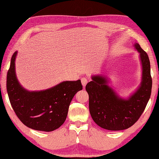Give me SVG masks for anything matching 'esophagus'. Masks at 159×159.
Instances as JSON below:
<instances>
[{
	"label": "esophagus",
	"instance_id": "1",
	"mask_svg": "<svg viewBox=\"0 0 159 159\" xmlns=\"http://www.w3.org/2000/svg\"><path fill=\"white\" fill-rule=\"evenodd\" d=\"M81 82H82V84L83 86H84V87H85V86L86 85V84L88 83L89 80H88V79L86 78V77H82V79H81Z\"/></svg>",
	"mask_w": 159,
	"mask_h": 159
}]
</instances>
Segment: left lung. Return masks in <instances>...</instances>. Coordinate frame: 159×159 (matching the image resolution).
<instances>
[{
    "label": "left lung",
    "mask_w": 159,
    "mask_h": 159,
    "mask_svg": "<svg viewBox=\"0 0 159 159\" xmlns=\"http://www.w3.org/2000/svg\"><path fill=\"white\" fill-rule=\"evenodd\" d=\"M134 48L140 53L142 81L140 86L128 99L119 98L102 75L92 76L86 86L89 96V111L93 121L108 130H122L134 125L143 112L150 99L152 80L148 54L138 43Z\"/></svg>",
    "instance_id": "left-lung-1"
}]
</instances>
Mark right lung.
Listing matches in <instances>:
<instances>
[{
  "label": "right lung",
  "mask_w": 159,
  "mask_h": 159,
  "mask_svg": "<svg viewBox=\"0 0 159 159\" xmlns=\"http://www.w3.org/2000/svg\"><path fill=\"white\" fill-rule=\"evenodd\" d=\"M13 54L7 75V90L13 109L26 126L35 130L51 132L65 121L71 100L82 90L81 80L65 81L40 91H29L17 80Z\"/></svg>",
  "instance_id": "obj_1"
}]
</instances>
